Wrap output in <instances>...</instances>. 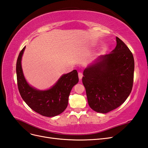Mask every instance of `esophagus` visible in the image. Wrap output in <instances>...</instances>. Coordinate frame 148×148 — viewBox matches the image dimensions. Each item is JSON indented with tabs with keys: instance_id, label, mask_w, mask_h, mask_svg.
<instances>
[{
	"instance_id": "1",
	"label": "esophagus",
	"mask_w": 148,
	"mask_h": 148,
	"mask_svg": "<svg viewBox=\"0 0 148 148\" xmlns=\"http://www.w3.org/2000/svg\"><path fill=\"white\" fill-rule=\"evenodd\" d=\"M78 77H79V79H81L83 77V73L82 72H78Z\"/></svg>"
}]
</instances>
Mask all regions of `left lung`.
<instances>
[{"label":"left lung","mask_w":148,"mask_h":148,"mask_svg":"<svg viewBox=\"0 0 148 148\" xmlns=\"http://www.w3.org/2000/svg\"><path fill=\"white\" fill-rule=\"evenodd\" d=\"M116 41L114 50L99 57L83 71L82 82L88 104L97 112L106 114L117 109L132 90L133 56L122 40L116 37Z\"/></svg>","instance_id":"1"}]
</instances>
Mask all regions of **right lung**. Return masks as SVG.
<instances>
[{
    "label": "right lung",
    "mask_w": 148,
    "mask_h": 148,
    "mask_svg": "<svg viewBox=\"0 0 148 148\" xmlns=\"http://www.w3.org/2000/svg\"><path fill=\"white\" fill-rule=\"evenodd\" d=\"M25 47L20 51L16 65L18 88L22 99L30 108L41 115L54 117L65 110L70 91L78 82L76 70L62 75L56 84L46 91H39L26 82L21 69V60Z\"/></svg>",
    "instance_id": "1"
}]
</instances>
